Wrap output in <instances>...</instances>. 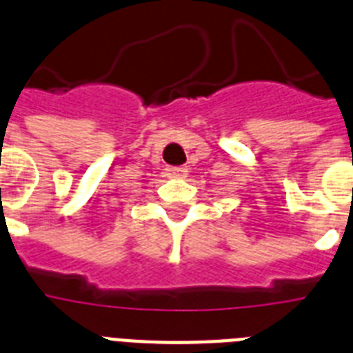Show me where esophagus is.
Segmentation results:
<instances>
[{
	"label": "esophagus",
	"mask_w": 353,
	"mask_h": 353,
	"mask_svg": "<svg viewBox=\"0 0 353 353\" xmlns=\"http://www.w3.org/2000/svg\"><path fill=\"white\" fill-rule=\"evenodd\" d=\"M186 168L185 167H168L167 168V174L168 177H183L186 176Z\"/></svg>",
	"instance_id": "obj_1"
}]
</instances>
